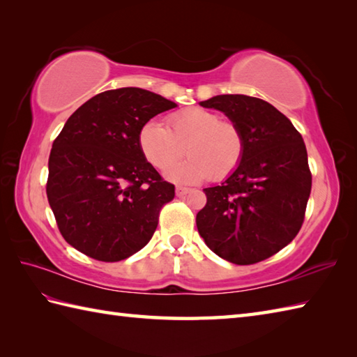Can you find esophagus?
<instances>
[{
  "instance_id": "obj_1",
  "label": "esophagus",
  "mask_w": 357,
  "mask_h": 357,
  "mask_svg": "<svg viewBox=\"0 0 357 357\" xmlns=\"http://www.w3.org/2000/svg\"><path fill=\"white\" fill-rule=\"evenodd\" d=\"M192 189L191 188H185V186H177L176 188V194L178 195V197H183V195H186L188 192H191Z\"/></svg>"
}]
</instances>
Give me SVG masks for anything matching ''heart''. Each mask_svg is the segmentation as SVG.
I'll use <instances>...</instances> for the list:
<instances>
[{"label":"heart","instance_id":"b5f03b06","mask_svg":"<svg viewBox=\"0 0 357 357\" xmlns=\"http://www.w3.org/2000/svg\"><path fill=\"white\" fill-rule=\"evenodd\" d=\"M137 144L145 160L160 171L176 162L186 149L187 160L166 171L171 180L186 183L226 178L238 168L244 153L238 125L200 107L169 114L165 126L154 121L144 123Z\"/></svg>","mask_w":357,"mask_h":357}]
</instances>
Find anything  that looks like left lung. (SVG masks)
I'll return each instance as SVG.
<instances>
[{
  "instance_id": "8db88e82",
  "label": "left lung",
  "mask_w": 357,
  "mask_h": 357,
  "mask_svg": "<svg viewBox=\"0 0 357 357\" xmlns=\"http://www.w3.org/2000/svg\"><path fill=\"white\" fill-rule=\"evenodd\" d=\"M200 105L238 125L244 153L223 183L203 189L208 202L197 213V229L229 263H259L286 248L304 223L312 172L303 136L263 99L220 94Z\"/></svg>"
}]
</instances>
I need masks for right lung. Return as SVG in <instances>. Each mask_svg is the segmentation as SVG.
<instances>
[{
  "label": "right lung",
  "mask_w": 357,
  "mask_h": 357,
  "mask_svg": "<svg viewBox=\"0 0 357 357\" xmlns=\"http://www.w3.org/2000/svg\"><path fill=\"white\" fill-rule=\"evenodd\" d=\"M177 105L126 86L86 100L68 117L49 157L47 199L64 240L84 255L116 263L145 248L176 195L142 155L149 119Z\"/></svg>",
  "instance_id": "1"
}]
</instances>
